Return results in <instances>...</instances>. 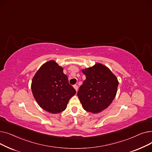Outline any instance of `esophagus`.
Returning a JSON list of instances; mask_svg holds the SVG:
<instances>
[{
  "mask_svg": "<svg viewBox=\"0 0 152 152\" xmlns=\"http://www.w3.org/2000/svg\"><path fill=\"white\" fill-rule=\"evenodd\" d=\"M73 87H74V88L75 89V90L76 91H77V89H78V86L76 85V84H75L74 86H73Z\"/></svg>",
  "mask_w": 152,
  "mask_h": 152,
  "instance_id": "obj_1",
  "label": "esophagus"
}]
</instances>
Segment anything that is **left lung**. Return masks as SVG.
I'll use <instances>...</instances> for the list:
<instances>
[{"label":"left lung","instance_id":"1","mask_svg":"<svg viewBox=\"0 0 152 152\" xmlns=\"http://www.w3.org/2000/svg\"><path fill=\"white\" fill-rule=\"evenodd\" d=\"M86 79L77 92L83 108L98 113L113 102L117 92L118 81L109 68L100 63L83 70Z\"/></svg>","mask_w":152,"mask_h":152}]
</instances>
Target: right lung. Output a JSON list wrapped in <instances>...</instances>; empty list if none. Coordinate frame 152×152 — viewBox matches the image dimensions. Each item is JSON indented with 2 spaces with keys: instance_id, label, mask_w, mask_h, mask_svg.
<instances>
[{
  "instance_id": "1",
  "label": "right lung",
  "mask_w": 152,
  "mask_h": 152,
  "mask_svg": "<svg viewBox=\"0 0 152 152\" xmlns=\"http://www.w3.org/2000/svg\"><path fill=\"white\" fill-rule=\"evenodd\" d=\"M63 70L55 61H47L39 69L32 81L34 99L40 107L51 113L65 110L69 100L76 92Z\"/></svg>"
}]
</instances>
